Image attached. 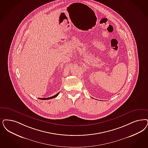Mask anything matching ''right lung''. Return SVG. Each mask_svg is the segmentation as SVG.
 Instances as JSON below:
<instances>
[{
    "label": "right lung",
    "instance_id": "right-lung-1",
    "mask_svg": "<svg viewBox=\"0 0 148 148\" xmlns=\"http://www.w3.org/2000/svg\"><path fill=\"white\" fill-rule=\"evenodd\" d=\"M59 93H60V92L57 93L56 95H55V96H52V97H49V98H39V99H41V100H47V99H52V98H55V97H57V96L58 95Z\"/></svg>",
    "mask_w": 148,
    "mask_h": 148
}]
</instances>
